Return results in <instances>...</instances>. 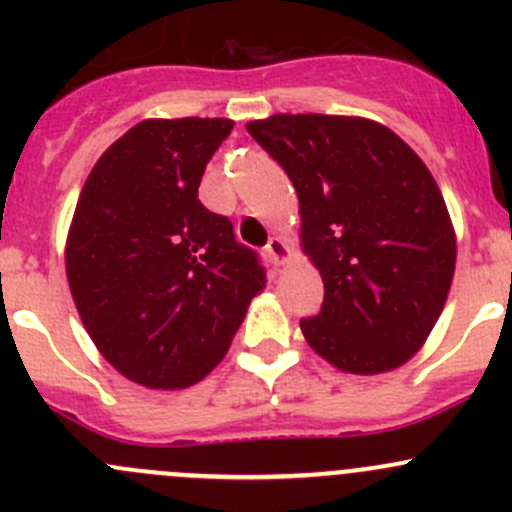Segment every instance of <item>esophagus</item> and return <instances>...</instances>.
I'll use <instances>...</instances> for the list:
<instances>
[{"instance_id":"1","label":"esophagus","mask_w":512,"mask_h":512,"mask_svg":"<svg viewBox=\"0 0 512 512\" xmlns=\"http://www.w3.org/2000/svg\"><path fill=\"white\" fill-rule=\"evenodd\" d=\"M265 252L275 265H282V262H287L289 257V247L282 237H270V242L265 245Z\"/></svg>"}]
</instances>
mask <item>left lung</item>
I'll use <instances>...</instances> for the list:
<instances>
[{
	"instance_id": "1",
	"label": "left lung",
	"mask_w": 512,
	"mask_h": 512,
	"mask_svg": "<svg viewBox=\"0 0 512 512\" xmlns=\"http://www.w3.org/2000/svg\"><path fill=\"white\" fill-rule=\"evenodd\" d=\"M247 133L292 180L304 252L322 275V309L299 319L309 347L349 374L409 361L456 267L451 218L423 160L366 118L277 113Z\"/></svg>"
}]
</instances>
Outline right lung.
I'll return each instance as SVG.
<instances>
[{
  "label": "right lung",
  "instance_id": "add662e5",
  "mask_svg": "<svg viewBox=\"0 0 512 512\" xmlns=\"http://www.w3.org/2000/svg\"><path fill=\"white\" fill-rule=\"evenodd\" d=\"M230 118H151L91 170L66 240V277L86 332L126 379L183 389L223 359L260 255L198 200Z\"/></svg>",
  "mask_w": 512,
  "mask_h": 512
}]
</instances>
